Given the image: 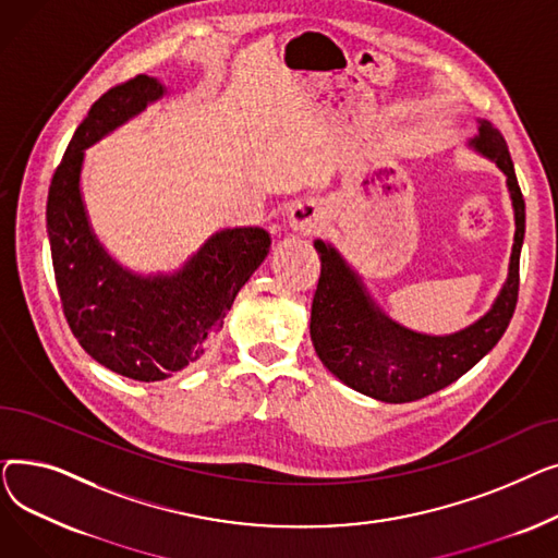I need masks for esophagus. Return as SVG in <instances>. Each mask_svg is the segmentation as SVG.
I'll return each mask as SVG.
<instances>
[{
	"mask_svg": "<svg viewBox=\"0 0 558 558\" xmlns=\"http://www.w3.org/2000/svg\"><path fill=\"white\" fill-rule=\"evenodd\" d=\"M324 223H326L324 210H320L316 203H310V201L296 203L294 208L289 210V228L294 232L314 234V232L324 228Z\"/></svg>",
	"mask_w": 558,
	"mask_h": 558,
	"instance_id": "obj_1",
	"label": "esophagus"
}]
</instances>
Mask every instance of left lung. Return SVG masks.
Masks as SVG:
<instances>
[{
    "instance_id": "left-lung-1",
    "label": "left lung",
    "mask_w": 558,
    "mask_h": 558,
    "mask_svg": "<svg viewBox=\"0 0 558 558\" xmlns=\"http://www.w3.org/2000/svg\"><path fill=\"white\" fill-rule=\"evenodd\" d=\"M480 133L468 142L507 175L515 234L509 278L493 307L454 335L414 332L375 305L360 274L332 244L316 240L320 278L312 301L310 335L318 360L343 385L383 402H412L441 391L471 371L502 339L515 312L520 287V248L524 240V198L509 146L490 122L477 120Z\"/></svg>"
}]
</instances>
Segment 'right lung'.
<instances>
[{"label":"right lung","mask_w":558,"mask_h":558,"mask_svg":"<svg viewBox=\"0 0 558 558\" xmlns=\"http://www.w3.org/2000/svg\"><path fill=\"white\" fill-rule=\"evenodd\" d=\"M165 93L158 78L140 74L101 95L74 131L47 196L53 276L70 330L93 360L140 383L171 377L208 353L271 246L264 228H226L179 271L158 276L129 271L101 246L81 196L85 149Z\"/></svg>","instance_id":"right-lung-1"}]
</instances>
